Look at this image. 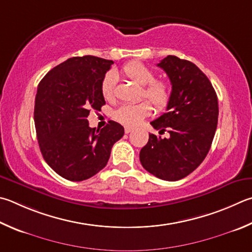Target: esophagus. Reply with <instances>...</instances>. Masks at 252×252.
<instances>
[{"label": "esophagus", "mask_w": 252, "mask_h": 252, "mask_svg": "<svg viewBox=\"0 0 252 252\" xmlns=\"http://www.w3.org/2000/svg\"><path fill=\"white\" fill-rule=\"evenodd\" d=\"M132 130H133V129H132L131 126H126V127H125V132H126V134H127V133H130V132H131Z\"/></svg>", "instance_id": "esophagus-1"}]
</instances>
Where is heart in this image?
<instances>
[{
    "mask_svg": "<svg viewBox=\"0 0 252 252\" xmlns=\"http://www.w3.org/2000/svg\"><path fill=\"white\" fill-rule=\"evenodd\" d=\"M122 72L126 78L135 84L144 86L143 94L158 110L166 108L171 100V87L166 82L155 80V72L143 63L132 62L122 67ZM117 76L113 71L104 75L101 82V93L104 99L111 100L114 97ZM151 112V106L146 101L139 103H126L114 112V118L126 126H136Z\"/></svg>",
    "mask_w": 252,
    "mask_h": 252,
    "instance_id": "obj_1",
    "label": "heart"
}]
</instances>
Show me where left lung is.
<instances>
[{
  "mask_svg": "<svg viewBox=\"0 0 252 252\" xmlns=\"http://www.w3.org/2000/svg\"><path fill=\"white\" fill-rule=\"evenodd\" d=\"M172 84L166 112L151 122L159 134H149L140 161L146 171L164 181H178L202 163L212 146L218 122L216 91L191 62L168 55L158 63Z\"/></svg>",
  "mask_w": 252,
  "mask_h": 252,
  "instance_id": "8db88e82",
  "label": "left lung"
}]
</instances>
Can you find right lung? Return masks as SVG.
<instances>
[{
	"label": "right lung",
	"instance_id": "add662e5",
	"mask_svg": "<svg viewBox=\"0 0 252 252\" xmlns=\"http://www.w3.org/2000/svg\"><path fill=\"white\" fill-rule=\"evenodd\" d=\"M112 63L90 55L72 57L54 67L38 85L34 121L40 152L68 181L88 180L101 171L113 144L125 134L117 122L95 130L87 119L91 109L100 110L106 103L101 82Z\"/></svg>",
	"mask_w": 252,
	"mask_h": 252
}]
</instances>
